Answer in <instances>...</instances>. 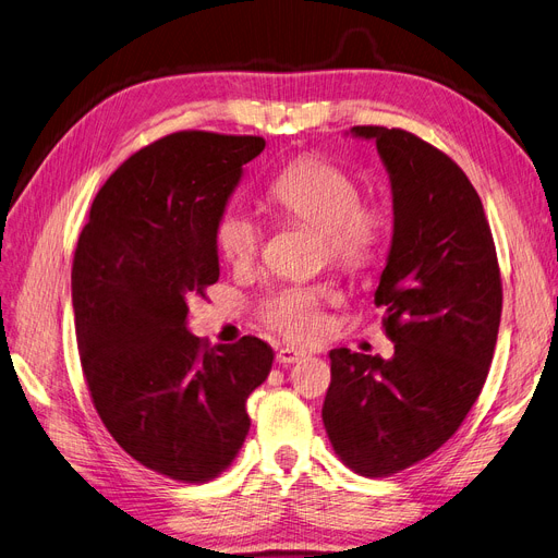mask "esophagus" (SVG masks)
Returning a JSON list of instances; mask_svg holds the SVG:
<instances>
[{"mask_svg":"<svg viewBox=\"0 0 558 558\" xmlns=\"http://www.w3.org/2000/svg\"><path fill=\"white\" fill-rule=\"evenodd\" d=\"M307 354L301 352V349H294V347H282L280 352L276 354V361L282 363V365H292V363H299L303 361Z\"/></svg>","mask_w":558,"mask_h":558,"instance_id":"1","label":"esophagus"}]
</instances>
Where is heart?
<instances>
[{"instance_id":"heart-1","label":"heart","mask_w":558,"mask_h":558,"mask_svg":"<svg viewBox=\"0 0 558 558\" xmlns=\"http://www.w3.org/2000/svg\"><path fill=\"white\" fill-rule=\"evenodd\" d=\"M268 202L284 218L319 234L326 257L361 268L373 262L390 230L381 204L361 202L359 181L338 165L317 156H301L278 174L268 189ZM262 227L236 209L220 214L214 243L222 262L234 268L253 264L262 247ZM328 290L292 287L264 303V319L287 338L307 340L319 331V303Z\"/></svg>"}]
</instances>
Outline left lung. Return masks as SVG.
<instances>
[{"label":"left lung","mask_w":558,"mask_h":558,"mask_svg":"<svg viewBox=\"0 0 558 558\" xmlns=\"http://www.w3.org/2000/svg\"><path fill=\"white\" fill-rule=\"evenodd\" d=\"M377 144L393 236L375 292L396 354L331 349L326 435L361 476L416 464L478 400L501 322V276L483 202L446 154L400 129L354 126Z\"/></svg>","instance_id":"8db88e82"}]
</instances>
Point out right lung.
<instances>
[{
	"label": "right lung",
	"mask_w": 558,
	"mask_h": 558,
	"mask_svg": "<svg viewBox=\"0 0 558 558\" xmlns=\"http://www.w3.org/2000/svg\"><path fill=\"white\" fill-rule=\"evenodd\" d=\"M266 147L253 135L183 131L133 154L102 183L75 247L71 294L82 373L114 441L183 483L232 464L245 400L274 349L245 336L206 349L191 301L220 276L214 227Z\"/></svg>",
	"instance_id": "1"
}]
</instances>
